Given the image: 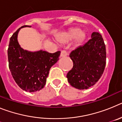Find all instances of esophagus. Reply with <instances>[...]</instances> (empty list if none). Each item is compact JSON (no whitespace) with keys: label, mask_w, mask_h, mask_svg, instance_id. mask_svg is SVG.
<instances>
[{"label":"esophagus","mask_w":122,"mask_h":122,"mask_svg":"<svg viewBox=\"0 0 122 122\" xmlns=\"http://www.w3.org/2000/svg\"><path fill=\"white\" fill-rule=\"evenodd\" d=\"M68 55V53L66 52V51H61V54H60V57H65V56H66Z\"/></svg>","instance_id":"1"}]
</instances>
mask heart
Masks as SVG:
<instances>
[{"mask_svg":"<svg viewBox=\"0 0 122 122\" xmlns=\"http://www.w3.org/2000/svg\"><path fill=\"white\" fill-rule=\"evenodd\" d=\"M84 36V32H81L77 28H74L63 33L60 37V41L62 43H66L74 39L76 43H79L83 40Z\"/></svg>","mask_w":122,"mask_h":122,"instance_id":"b5f03b06","label":"heart"}]
</instances>
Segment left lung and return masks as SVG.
<instances>
[{
	"mask_svg": "<svg viewBox=\"0 0 122 122\" xmlns=\"http://www.w3.org/2000/svg\"><path fill=\"white\" fill-rule=\"evenodd\" d=\"M91 39L72 51L70 57L73 66L66 75L69 83L79 90L87 89L97 82L106 66V51L104 40L98 32H93Z\"/></svg>",
	"mask_w": 122,
	"mask_h": 122,
	"instance_id": "8db88e82",
	"label": "left lung"
}]
</instances>
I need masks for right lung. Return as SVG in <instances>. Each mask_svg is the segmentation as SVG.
Returning a JSON list of instances; mask_svg holds the SVG:
<instances>
[{
  "instance_id": "obj_1",
  "label": "right lung",
  "mask_w": 122,
  "mask_h": 122,
  "mask_svg": "<svg viewBox=\"0 0 122 122\" xmlns=\"http://www.w3.org/2000/svg\"><path fill=\"white\" fill-rule=\"evenodd\" d=\"M24 27H30L24 25ZM18 29L10 40L8 48V66L18 86L23 90L35 92L41 90L46 84L50 68L59 60L60 51L54 53L40 51H27L20 47L17 36Z\"/></svg>"
}]
</instances>
